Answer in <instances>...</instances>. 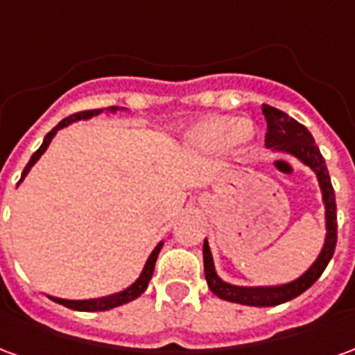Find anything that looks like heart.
Listing matches in <instances>:
<instances>
[{"instance_id":"b5f03b06","label":"heart","mask_w":355,"mask_h":355,"mask_svg":"<svg viewBox=\"0 0 355 355\" xmlns=\"http://www.w3.org/2000/svg\"><path fill=\"white\" fill-rule=\"evenodd\" d=\"M253 125L245 123V121L238 123L232 117H211V119H205V121L196 125L190 132V139L198 146H230L234 150H243L253 140Z\"/></svg>"}]
</instances>
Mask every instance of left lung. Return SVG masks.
<instances>
[{"instance_id": "obj_1", "label": "left lung", "mask_w": 355, "mask_h": 355, "mask_svg": "<svg viewBox=\"0 0 355 355\" xmlns=\"http://www.w3.org/2000/svg\"><path fill=\"white\" fill-rule=\"evenodd\" d=\"M262 114L266 117L268 123L264 144L268 148H275V150H283L287 154H293L300 162L315 171L321 192H323V203H325L327 238H325V245H323V251L318 257V261L313 262L312 268L304 275H300L295 282L279 285V287H254V289L253 287H236V285H230V283H224L223 279H218V275L215 274V266H213V257H211V251H209V243L205 239V243H203V266H205V279H207L209 289L223 300H230V302H238V304L245 306H277L287 302L291 298L298 297V295H302L306 289H310L313 283L320 279V275L327 268L329 261L333 259L336 245L335 190H333V184H331V177H329L325 159L321 155L320 148L315 146L313 137L304 125L295 121L293 117L287 116L282 110L264 104Z\"/></svg>"}]
</instances>
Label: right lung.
Returning <instances> with one entry per match:
<instances>
[{"instance_id":"add662e5","label":"right lung","mask_w":355,"mask_h":355,"mask_svg":"<svg viewBox=\"0 0 355 355\" xmlns=\"http://www.w3.org/2000/svg\"><path fill=\"white\" fill-rule=\"evenodd\" d=\"M110 112H116V106H112V108H108ZM102 112L101 110H85V112H78V114H72L70 117H64L60 123L53 129V131H49L47 135H45V140H43V144L37 150L34 152V155L30 157V162H28V165L24 167V171H22V178L26 177L28 171L32 169V165H34L40 157H42V154L47 150V146L51 144V140H53V137L57 135L58 129H62V127H66V125H70L72 121H78V119H89V117L93 116H98ZM20 178V180H22ZM163 243H159V245L155 247L154 251H152V254H150V259H148L146 266H144V270H142V274H140V277L137 279V282L132 283L131 287H127L125 291H121V293H117V295H112V297H104V298H98V300H62V298H53L55 302H58V304H64L66 308H72V310H80V312H104V310H110V308H116V306H121V304H127V302H131V300H135V298H139L144 291H146L148 287V282L152 279V274H154V266H155V261H157V254H159V251H162Z\"/></svg>"}]
</instances>
